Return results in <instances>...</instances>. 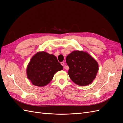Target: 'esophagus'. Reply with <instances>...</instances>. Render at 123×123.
Listing matches in <instances>:
<instances>
[{
  "instance_id": "1",
  "label": "esophagus",
  "mask_w": 123,
  "mask_h": 123,
  "mask_svg": "<svg viewBox=\"0 0 123 123\" xmlns=\"http://www.w3.org/2000/svg\"><path fill=\"white\" fill-rule=\"evenodd\" d=\"M61 65H62V66H63V67H64L65 63H64V62H61Z\"/></svg>"
}]
</instances>
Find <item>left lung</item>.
Instances as JSON below:
<instances>
[{
  "mask_svg": "<svg viewBox=\"0 0 123 123\" xmlns=\"http://www.w3.org/2000/svg\"><path fill=\"white\" fill-rule=\"evenodd\" d=\"M66 62L70 68L68 71L70 78L78 85H88L95 79L99 65L89 53L74 51L67 56Z\"/></svg>",
  "mask_w": 123,
  "mask_h": 123,
  "instance_id": "left-lung-1",
  "label": "left lung"
}]
</instances>
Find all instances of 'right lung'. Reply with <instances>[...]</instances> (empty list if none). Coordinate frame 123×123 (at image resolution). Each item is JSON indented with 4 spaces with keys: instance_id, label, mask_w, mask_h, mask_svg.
I'll return each instance as SVG.
<instances>
[{
    "instance_id": "add662e5",
    "label": "right lung",
    "mask_w": 123,
    "mask_h": 123,
    "mask_svg": "<svg viewBox=\"0 0 123 123\" xmlns=\"http://www.w3.org/2000/svg\"><path fill=\"white\" fill-rule=\"evenodd\" d=\"M63 70V67L57 58L46 52L36 53L27 65L26 73L28 79L34 85L43 87L51 81L58 71Z\"/></svg>"
}]
</instances>
